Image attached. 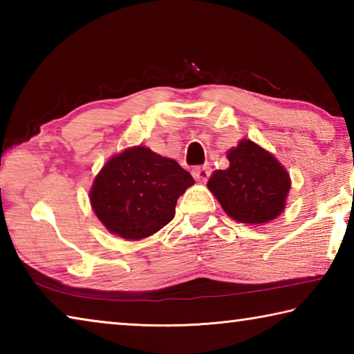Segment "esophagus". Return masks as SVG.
<instances>
[{
  "mask_svg": "<svg viewBox=\"0 0 354 354\" xmlns=\"http://www.w3.org/2000/svg\"><path fill=\"white\" fill-rule=\"evenodd\" d=\"M192 175L196 179V181H207L209 176H211V169H209L207 165H203V167H196V169L192 170Z\"/></svg>",
  "mask_w": 354,
  "mask_h": 354,
  "instance_id": "1",
  "label": "esophagus"
}]
</instances>
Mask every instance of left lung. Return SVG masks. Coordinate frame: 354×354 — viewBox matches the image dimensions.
I'll use <instances>...</instances> for the list:
<instances>
[{
    "label": "left lung",
    "mask_w": 354,
    "mask_h": 354,
    "mask_svg": "<svg viewBox=\"0 0 354 354\" xmlns=\"http://www.w3.org/2000/svg\"><path fill=\"white\" fill-rule=\"evenodd\" d=\"M230 169L207 183L225 212L241 223L261 225L283 212L290 178L273 156L251 140L227 151Z\"/></svg>",
    "instance_id": "left-lung-1"
}]
</instances>
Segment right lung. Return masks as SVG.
<instances>
[{"label":"right lung","instance_id":"add662e5","mask_svg":"<svg viewBox=\"0 0 354 354\" xmlns=\"http://www.w3.org/2000/svg\"><path fill=\"white\" fill-rule=\"evenodd\" d=\"M194 183L176 160L134 147L103 167L92 185L91 203L111 232L139 241L170 223L178 198Z\"/></svg>","mask_w":354,"mask_h":354}]
</instances>
